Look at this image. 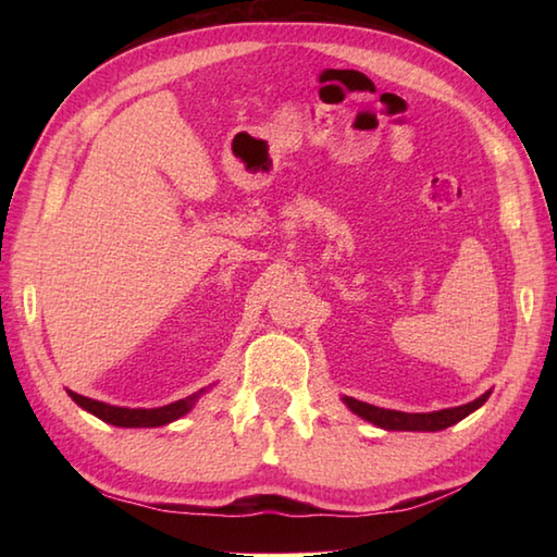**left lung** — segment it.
<instances>
[{"mask_svg": "<svg viewBox=\"0 0 557 557\" xmlns=\"http://www.w3.org/2000/svg\"><path fill=\"white\" fill-rule=\"evenodd\" d=\"M491 397L488 393H483L474 401L453 409H441V411H425V413H407V411H395V409H383V407H373L366 405V401H359L354 397H342V401L361 417L363 421H369L377 429L385 431H425V433H435V431H445L449 425H455L457 421L467 419L471 411H476L479 407L486 405V399Z\"/></svg>", "mask_w": 557, "mask_h": 557, "instance_id": "left-lung-1", "label": "left lung"}]
</instances>
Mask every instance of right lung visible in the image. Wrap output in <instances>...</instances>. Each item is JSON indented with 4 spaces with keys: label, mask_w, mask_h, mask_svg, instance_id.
<instances>
[{
    "label": "right lung",
    "mask_w": 557,
    "mask_h": 557,
    "mask_svg": "<svg viewBox=\"0 0 557 557\" xmlns=\"http://www.w3.org/2000/svg\"><path fill=\"white\" fill-rule=\"evenodd\" d=\"M210 387L198 389V393L188 395L184 399H176L172 405H164V407H156V409H132V407H114L108 405V401H98V399H90V397H83L74 389H66L69 397L76 401L81 409H86L92 417L102 419L104 423H112V425H120V429H158V425H168L176 419L186 417L188 411L196 407V401L208 393Z\"/></svg>",
    "instance_id": "add662e5"
}]
</instances>
